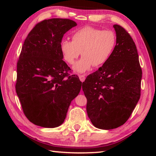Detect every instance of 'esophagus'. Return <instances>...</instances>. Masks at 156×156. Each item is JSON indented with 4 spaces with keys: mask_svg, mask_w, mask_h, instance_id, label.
<instances>
[{
    "mask_svg": "<svg viewBox=\"0 0 156 156\" xmlns=\"http://www.w3.org/2000/svg\"><path fill=\"white\" fill-rule=\"evenodd\" d=\"M79 78H80L81 82H84L86 79L84 75H79Z\"/></svg>",
    "mask_w": 156,
    "mask_h": 156,
    "instance_id": "1",
    "label": "esophagus"
}]
</instances>
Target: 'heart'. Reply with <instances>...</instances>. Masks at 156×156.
I'll list each match as a JSON object with an SVG mask.
<instances>
[{
    "instance_id": "b5f03b06",
    "label": "heart",
    "mask_w": 156,
    "mask_h": 156,
    "mask_svg": "<svg viewBox=\"0 0 156 156\" xmlns=\"http://www.w3.org/2000/svg\"><path fill=\"white\" fill-rule=\"evenodd\" d=\"M117 44L115 33L92 27H83L74 31L72 41L63 39L59 44L60 51L66 62L74 64L80 54L83 56L73 67L78 73L89 71L92 66L104 65L111 57Z\"/></svg>"
}]
</instances>
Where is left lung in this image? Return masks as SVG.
Instances as JSON below:
<instances>
[{
    "instance_id": "8db88e82",
    "label": "left lung",
    "mask_w": 156,
    "mask_h": 156,
    "mask_svg": "<svg viewBox=\"0 0 156 156\" xmlns=\"http://www.w3.org/2000/svg\"><path fill=\"white\" fill-rule=\"evenodd\" d=\"M113 27L117 44L108 61L82 83L87 111L94 127L112 129L127 121L140 100L142 70L136 45L125 29Z\"/></svg>"
}]
</instances>
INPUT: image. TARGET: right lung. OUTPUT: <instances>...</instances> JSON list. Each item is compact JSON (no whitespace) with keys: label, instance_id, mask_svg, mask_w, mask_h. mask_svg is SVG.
<instances>
[{"label":"right lung","instance_id":"1","mask_svg":"<svg viewBox=\"0 0 156 156\" xmlns=\"http://www.w3.org/2000/svg\"><path fill=\"white\" fill-rule=\"evenodd\" d=\"M77 23L68 19H45L36 24L22 46L16 66V92L23 113L36 125H62L82 82L62 60L59 44Z\"/></svg>","mask_w":156,"mask_h":156}]
</instances>
